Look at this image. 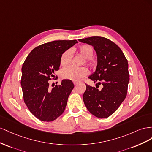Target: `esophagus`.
Wrapping results in <instances>:
<instances>
[{
	"label": "esophagus",
	"mask_w": 152,
	"mask_h": 152,
	"mask_svg": "<svg viewBox=\"0 0 152 152\" xmlns=\"http://www.w3.org/2000/svg\"><path fill=\"white\" fill-rule=\"evenodd\" d=\"M73 83H74V85H76L78 83H77V81H73Z\"/></svg>",
	"instance_id": "esophagus-1"
}]
</instances>
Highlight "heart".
Segmentation results:
<instances>
[{"mask_svg": "<svg viewBox=\"0 0 152 152\" xmlns=\"http://www.w3.org/2000/svg\"><path fill=\"white\" fill-rule=\"evenodd\" d=\"M77 51L85 58V62L89 65H92L94 60L92 58L94 54V50L88 45H81L77 48ZM72 60V51L71 50H67L62 53L60 57V63L62 66H67L70 64ZM88 69L83 67L77 68L72 66H69L62 69L60 71V76L62 79L69 80L72 81H80L88 75Z\"/></svg>", "mask_w": 152, "mask_h": 152, "instance_id": "obj_1", "label": "heart"}]
</instances>
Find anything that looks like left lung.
I'll return each mask as SVG.
<instances>
[{
  "mask_svg": "<svg viewBox=\"0 0 152 152\" xmlns=\"http://www.w3.org/2000/svg\"><path fill=\"white\" fill-rule=\"evenodd\" d=\"M79 41L92 45L96 51V70L88 78L103 86L99 90L86 85L83 95L85 105L97 118H107L126 97L129 81L127 60L120 48L107 38L92 36Z\"/></svg>",
  "mask_w": 152,
  "mask_h": 152,
  "instance_id": "left-lung-1",
  "label": "left lung"
}]
</instances>
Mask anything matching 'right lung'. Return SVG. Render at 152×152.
Returning a JSON list of instances; mask_svg holds the SVG:
<instances>
[{
  "instance_id": "right-lung-1",
  "label": "right lung",
  "mask_w": 152,
  "mask_h": 152,
  "mask_svg": "<svg viewBox=\"0 0 152 152\" xmlns=\"http://www.w3.org/2000/svg\"><path fill=\"white\" fill-rule=\"evenodd\" d=\"M76 40L53 41L33 49L23 64L21 85L23 100L31 113L44 122H51L61 115L74 88L71 80H63L50 88L49 80L55 77L64 52Z\"/></svg>"
}]
</instances>
